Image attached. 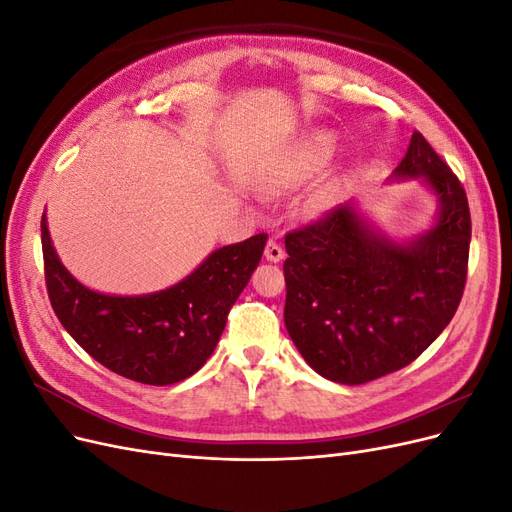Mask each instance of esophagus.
I'll list each match as a JSON object with an SVG mask.
<instances>
[{
	"instance_id": "1",
	"label": "esophagus",
	"mask_w": 512,
	"mask_h": 512,
	"mask_svg": "<svg viewBox=\"0 0 512 512\" xmlns=\"http://www.w3.org/2000/svg\"><path fill=\"white\" fill-rule=\"evenodd\" d=\"M265 258H267L269 262H280V260L284 258L282 245L277 243V241H269V243H267V247H265Z\"/></svg>"
}]
</instances>
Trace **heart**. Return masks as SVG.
Listing matches in <instances>:
<instances>
[{
    "label": "heart",
    "mask_w": 512,
    "mask_h": 512,
    "mask_svg": "<svg viewBox=\"0 0 512 512\" xmlns=\"http://www.w3.org/2000/svg\"><path fill=\"white\" fill-rule=\"evenodd\" d=\"M337 153V138L331 132H312L307 134L299 145H294L286 156L273 162L265 173H262V185L269 192H292L299 190L309 181H314L324 168L331 164ZM344 181L339 177H331L316 188L305 200L307 218H322L329 213L333 205L342 196Z\"/></svg>",
    "instance_id": "b5f03b06"
}]
</instances>
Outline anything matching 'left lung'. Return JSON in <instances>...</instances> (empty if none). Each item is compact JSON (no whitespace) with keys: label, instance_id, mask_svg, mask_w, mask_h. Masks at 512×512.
I'll list each match as a JSON object with an SVG mask.
<instances>
[{"label":"left lung","instance_id":"8db88e82","mask_svg":"<svg viewBox=\"0 0 512 512\" xmlns=\"http://www.w3.org/2000/svg\"><path fill=\"white\" fill-rule=\"evenodd\" d=\"M391 179H414L436 198L427 230L393 239L350 200L286 235L288 335L316 374L339 384L410 365L453 320L466 286L468 198L421 132Z\"/></svg>","mask_w":512,"mask_h":512}]
</instances>
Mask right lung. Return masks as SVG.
Segmentation results:
<instances>
[{"label":"right lung","instance_id":"right-lung-1","mask_svg":"<svg viewBox=\"0 0 512 512\" xmlns=\"http://www.w3.org/2000/svg\"><path fill=\"white\" fill-rule=\"evenodd\" d=\"M40 230L46 290L59 322L98 363L151 386L181 382L207 363L267 243L262 232L218 247L177 284L121 297L87 288L64 267L46 215Z\"/></svg>","mask_w":512,"mask_h":512}]
</instances>
